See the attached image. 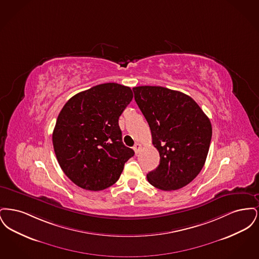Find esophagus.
I'll return each mask as SVG.
<instances>
[{
    "label": "esophagus",
    "instance_id": "obj_1",
    "mask_svg": "<svg viewBox=\"0 0 259 259\" xmlns=\"http://www.w3.org/2000/svg\"><path fill=\"white\" fill-rule=\"evenodd\" d=\"M141 148H142V146H141L139 143H136L135 146L133 147V149L135 150L136 153H138V152L140 151V149H141Z\"/></svg>",
    "mask_w": 259,
    "mask_h": 259
}]
</instances>
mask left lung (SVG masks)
<instances>
[{"label":"left lung","mask_w":259,"mask_h":259,"mask_svg":"<svg viewBox=\"0 0 259 259\" xmlns=\"http://www.w3.org/2000/svg\"><path fill=\"white\" fill-rule=\"evenodd\" d=\"M133 91L160 155L158 167L147 175L148 183L166 191L188 185L201 172L209 152V117L183 92L161 87H134Z\"/></svg>","instance_id":"8db88e82"}]
</instances>
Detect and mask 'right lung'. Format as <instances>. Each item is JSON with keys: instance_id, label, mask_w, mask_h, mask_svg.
I'll list each match as a JSON object with an SVG mask.
<instances>
[{"instance_id": "obj_1", "label": "right lung", "mask_w": 259, "mask_h": 259, "mask_svg": "<svg viewBox=\"0 0 259 259\" xmlns=\"http://www.w3.org/2000/svg\"><path fill=\"white\" fill-rule=\"evenodd\" d=\"M133 99L131 88L109 82L70 99L55 124L56 158L74 185L91 191L117 182L134 150L122 143L118 118Z\"/></svg>"}]
</instances>
